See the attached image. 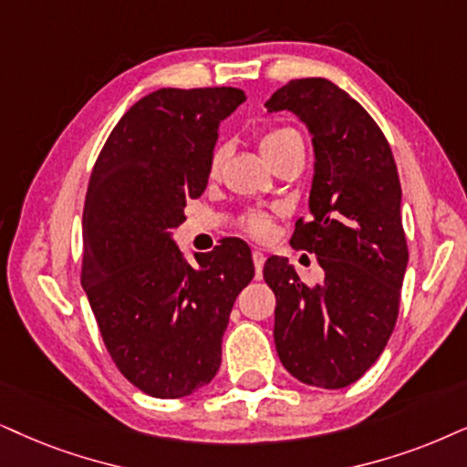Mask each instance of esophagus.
Here are the masks:
<instances>
[{"label": "esophagus", "instance_id": "obj_1", "mask_svg": "<svg viewBox=\"0 0 467 467\" xmlns=\"http://www.w3.org/2000/svg\"><path fill=\"white\" fill-rule=\"evenodd\" d=\"M252 261H254V269H256V280H261V277H263V265H265V254L263 252H254Z\"/></svg>", "mask_w": 467, "mask_h": 467}]
</instances>
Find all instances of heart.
<instances>
[{"label": "heart", "instance_id": "heart-1", "mask_svg": "<svg viewBox=\"0 0 467 467\" xmlns=\"http://www.w3.org/2000/svg\"><path fill=\"white\" fill-rule=\"evenodd\" d=\"M295 146H302V135L291 127L269 129V131L261 138V152L269 163L274 161L277 155H282L285 150L295 149ZM222 159H223L222 149H217L213 155H211V161H209L211 179H215V176L220 174ZM271 228H274V220H271L267 213H258V211H254V213H247L244 217V230L254 239H267L271 234Z\"/></svg>", "mask_w": 467, "mask_h": 467}]
</instances>
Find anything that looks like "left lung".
<instances>
[{"label":"left lung","instance_id":"left-lung-1","mask_svg":"<svg viewBox=\"0 0 467 467\" xmlns=\"http://www.w3.org/2000/svg\"><path fill=\"white\" fill-rule=\"evenodd\" d=\"M265 108L293 111L312 135L310 217L295 223L291 245L326 271L308 286L286 258H267L275 349L295 379L338 390L377 362L399 317L410 254L397 163L368 111L323 77L288 81Z\"/></svg>","mask_w":467,"mask_h":467}]
</instances>
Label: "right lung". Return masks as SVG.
I'll use <instances>...</instances> for the list:
<instances>
[{"label": "right lung", "instance_id": "obj_1", "mask_svg": "<svg viewBox=\"0 0 467 467\" xmlns=\"http://www.w3.org/2000/svg\"><path fill=\"white\" fill-rule=\"evenodd\" d=\"M239 88H161L109 133L84 204L81 286L122 375L155 399H181L213 379L234 299L254 277L245 241L223 239L196 267L172 230L209 181L217 129Z\"/></svg>", "mask_w": 467, "mask_h": 467}]
</instances>
